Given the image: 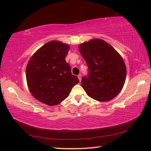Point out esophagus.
Wrapping results in <instances>:
<instances>
[{"label":"esophagus","mask_w":151,"mask_h":151,"mask_svg":"<svg viewBox=\"0 0 151 151\" xmlns=\"http://www.w3.org/2000/svg\"><path fill=\"white\" fill-rule=\"evenodd\" d=\"M78 79H79L80 81H81V80H82V75H81V74H79V75L78 76Z\"/></svg>","instance_id":"obj_1"}]
</instances>
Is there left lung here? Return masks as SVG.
Listing matches in <instances>:
<instances>
[{
  "label": "left lung",
  "instance_id": "8db88e82",
  "mask_svg": "<svg viewBox=\"0 0 151 151\" xmlns=\"http://www.w3.org/2000/svg\"><path fill=\"white\" fill-rule=\"evenodd\" d=\"M88 67V76L82 78V86L94 100L106 102L122 89L127 68L122 57L106 41L95 38L78 46Z\"/></svg>",
  "mask_w": 151,
  "mask_h": 151
}]
</instances>
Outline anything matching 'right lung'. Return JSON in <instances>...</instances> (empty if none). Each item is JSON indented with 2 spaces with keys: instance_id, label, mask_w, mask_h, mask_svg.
<instances>
[{
  "instance_id": "add662e5",
  "label": "right lung",
  "mask_w": 151,
  "mask_h": 151,
  "mask_svg": "<svg viewBox=\"0 0 151 151\" xmlns=\"http://www.w3.org/2000/svg\"><path fill=\"white\" fill-rule=\"evenodd\" d=\"M69 46L58 40L49 41L35 52L26 67L27 83L36 100L48 106L59 104L79 83L65 60Z\"/></svg>"
}]
</instances>
